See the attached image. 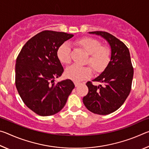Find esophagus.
I'll use <instances>...</instances> for the list:
<instances>
[{
  "mask_svg": "<svg viewBox=\"0 0 149 149\" xmlns=\"http://www.w3.org/2000/svg\"><path fill=\"white\" fill-rule=\"evenodd\" d=\"M74 84H75V87H77L78 85H80V83L77 82V81H75V82H74Z\"/></svg>",
  "mask_w": 149,
  "mask_h": 149,
  "instance_id": "esophagus-1",
  "label": "esophagus"
}]
</instances>
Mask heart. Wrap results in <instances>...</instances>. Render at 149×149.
Returning <instances> with one entry per match:
<instances>
[{
	"label": "heart",
	"mask_w": 149,
	"mask_h": 149,
	"mask_svg": "<svg viewBox=\"0 0 149 149\" xmlns=\"http://www.w3.org/2000/svg\"><path fill=\"white\" fill-rule=\"evenodd\" d=\"M77 43L88 54L89 58L87 63L96 72L102 71L108 65L110 60V51L108 48L102 47L98 40L93 38H83L77 41ZM57 56L63 64H68L71 62V47L68 42H64L57 50ZM66 76L75 81H80L90 77L92 74L89 67H82L72 65L65 70Z\"/></svg>",
	"instance_id": "b5f03b06"
}]
</instances>
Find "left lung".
Wrapping results in <instances>:
<instances>
[{
    "label": "left lung",
    "mask_w": 149,
    "mask_h": 149,
    "mask_svg": "<svg viewBox=\"0 0 149 149\" xmlns=\"http://www.w3.org/2000/svg\"><path fill=\"white\" fill-rule=\"evenodd\" d=\"M90 34L100 35L109 44L110 60L104 71L93 81L101 84L94 85L91 81L86 85L88 94L83 102L94 114H109L117 110L129 95L133 76V68L128 48L112 35L104 31H92Z\"/></svg>",
    "instance_id": "obj_1"
}]
</instances>
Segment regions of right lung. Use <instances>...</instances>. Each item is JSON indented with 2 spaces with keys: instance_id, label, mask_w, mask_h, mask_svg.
<instances>
[{
  "instance_id": "1",
  "label": "right lung",
  "mask_w": 149,
  "mask_h": 149,
  "mask_svg": "<svg viewBox=\"0 0 149 149\" xmlns=\"http://www.w3.org/2000/svg\"><path fill=\"white\" fill-rule=\"evenodd\" d=\"M73 37L64 32L43 31L25 44L17 58V90L25 104L38 115L48 116L60 112L75 87L70 79L54 82L64 72L57 50Z\"/></svg>"
}]
</instances>
